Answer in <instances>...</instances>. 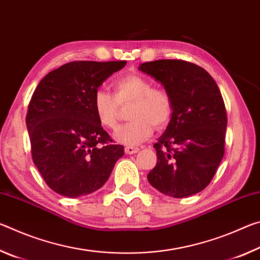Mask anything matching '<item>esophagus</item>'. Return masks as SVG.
Masks as SVG:
<instances>
[{"label": "esophagus", "instance_id": "1", "mask_svg": "<svg viewBox=\"0 0 260 260\" xmlns=\"http://www.w3.org/2000/svg\"><path fill=\"white\" fill-rule=\"evenodd\" d=\"M140 150L138 147H133V146H127L125 147V152L127 155H133V153H136Z\"/></svg>", "mask_w": 260, "mask_h": 260}]
</instances>
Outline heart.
Returning <instances> with one entry per match:
<instances>
[{
	"label": "heart",
	"instance_id": "heart-1",
	"mask_svg": "<svg viewBox=\"0 0 260 260\" xmlns=\"http://www.w3.org/2000/svg\"><path fill=\"white\" fill-rule=\"evenodd\" d=\"M113 95L99 89L93 96V108L100 124L108 129H114L120 116V107L129 105L131 121L114 134L118 142L136 146L147 140L152 133V126L161 129L173 116L172 96L162 88H152L147 78L139 74H125L112 82Z\"/></svg>",
	"mask_w": 260,
	"mask_h": 260
}]
</instances>
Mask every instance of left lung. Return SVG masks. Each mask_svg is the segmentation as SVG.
Wrapping results in <instances>:
<instances>
[{
	"mask_svg": "<svg viewBox=\"0 0 260 260\" xmlns=\"http://www.w3.org/2000/svg\"><path fill=\"white\" fill-rule=\"evenodd\" d=\"M172 96L170 124L153 148L157 164L148 181L165 195L183 199L211 182L225 153L227 113L217 82L203 68L180 59L140 65Z\"/></svg>",
	"mask_w": 260,
	"mask_h": 260,
	"instance_id": "1",
	"label": "left lung"
}]
</instances>
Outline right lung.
<instances>
[{
  "label": "right lung",
  "mask_w": 260,
  "mask_h": 260,
  "mask_svg": "<svg viewBox=\"0 0 260 260\" xmlns=\"http://www.w3.org/2000/svg\"><path fill=\"white\" fill-rule=\"evenodd\" d=\"M126 60H78L47 74L26 114L35 166L55 192L76 199L98 190L124 156L93 108L98 88Z\"/></svg>",
  "instance_id": "right-lung-1"
}]
</instances>
